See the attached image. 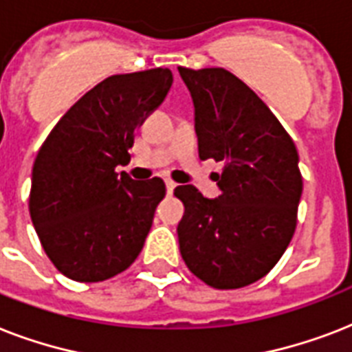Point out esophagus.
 I'll return each mask as SVG.
<instances>
[{
	"label": "esophagus",
	"instance_id": "obj_1",
	"mask_svg": "<svg viewBox=\"0 0 352 352\" xmlns=\"http://www.w3.org/2000/svg\"><path fill=\"white\" fill-rule=\"evenodd\" d=\"M175 188H177V182H173L171 179H166V190H168V193H173Z\"/></svg>",
	"mask_w": 352,
	"mask_h": 352
}]
</instances>
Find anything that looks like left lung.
Returning <instances> with one entry per match:
<instances>
[{"label":"left lung","mask_w":352,"mask_h":352,"mask_svg":"<svg viewBox=\"0 0 352 352\" xmlns=\"http://www.w3.org/2000/svg\"><path fill=\"white\" fill-rule=\"evenodd\" d=\"M195 106L199 157L223 162L217 199L192 184L175 188L184 204L177 226L193 276L221 290L267 276L298 223L303 177L298 149L268 106L221 67H179Z\"/></svg>","instance_id":"8db88e82"}]
</instances>
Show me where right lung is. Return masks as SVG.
I'll return each instance as SVG.
<instances>
[{
    "instance_id": "1",
    "label": "right lung",
    "mask_w": 352,
    "mask_h": 352,
    "mask_svg": "<svg viewBox=\"0 0 352 352\" xmlns=\"http://www.w3.org/2000/svg\"><path fill=\"white\" fill-rule=\"evenodd\" d=\"M170 69L113 74L87 91L41 144L29 212L52 265L69 279L98 283L133 265L166 184L133 181L124 166L135 131L162 104Z\"/></svg>"
}]
</instances>
